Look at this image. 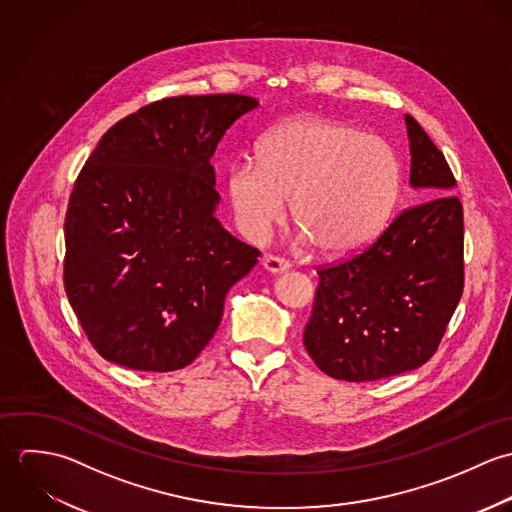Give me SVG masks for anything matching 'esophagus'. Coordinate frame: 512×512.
I'll return each mask as SVG.
<instances>
[{
    "label": "esophagus",
    "instance_id": "1",
    "mask_svg": "<svg viewBox=\"0 0 512 512\" xmlns=\"http://www.w3.org/2000/svg\"><path fill=\"white\" fill-rule=\"evenodd\" d=\"M262 266L268 270V272H272V274H278V272H284V270H290V262L288 260H284V258H280V256H272V254H266L264 258H262Z\"/></svg>",
    "mask_w": 512,
    "mask_h": 512
}]
</instances>
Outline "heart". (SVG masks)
<instances>
[{
	"mask_svg": "<svg viewBox=\"0 0 512 512\" xmlns=\"http://www.w3.org/2000/svg\"><path fill=\"white\" fill-rule=\"evenodd\" d=\"M394 149L357 128L301 118L272 130L258 157L234 161L226 191L240 230L260 240L293 219L325 254H349L382 228L398 191Z\"/></svg>",
	"mask_w": 512,
	"mask_h": 512,
	"instance_id": "obj_1",
	"label": "heart"
}]
</instances>
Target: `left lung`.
I'll return each mask as SVG.
<instances>
[{
	"label": "left lung",
	"mask_w": 512,
	"mask_h": 512,
	"mask_svg": "<svg viewBox=\"0 0 512 512\" xmlns=\"http://www.w3.org/2000/svg\"><path fill=\"white\" fill-rule=\"evenodd\" d=\"M410 183L420 201L351 258L319 266L303 345L325 374L347 382L428 363L463 293V207L455 177L424 128L406 114Z\"/></svg>",
	"instance_id": "8db88e82"
}]
</instances>
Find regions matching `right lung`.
Listing matches in <instances>:
<instances>
[{
    "mask_svg": "<svg viewBox=\"0 0 512 512\" xmlns=\"http://www.w3.org/2000/svg\"><path fill=\"white\" fill-rule=\"evenodd\" d=\"M258 100L173 96L114 124L74 181L65 217V292L90 345L114 365H191L224 297L260 250L215 219L211 157Z\"/></svg>",
    "mask_w": 512,
    "mask_h": 512,
    "instance_id": "1",
    "label": "right lung"
}]
</instances>
